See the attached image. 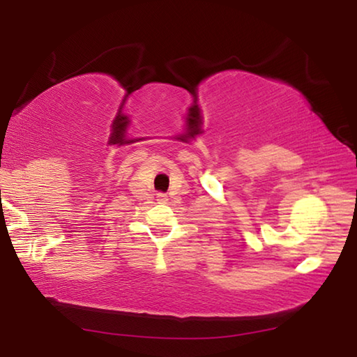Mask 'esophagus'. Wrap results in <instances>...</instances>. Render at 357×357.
Wrapping results in <instances>:
<instances>
[{"label":"esophagus","mask_w":357,"mask_h":357,"mask_svg":"<svg viewBox=\"0 0 357 357\" xmlns=\"http://www.w3.org/2000/svg\"><path fill=\"white\" fill-rule=\"evenodd\" d=\"M158 201L159 202H165L167 201V196L165 195H158Z\"/></svg>","instance_id":"esophagus-1"}]
</instances>
